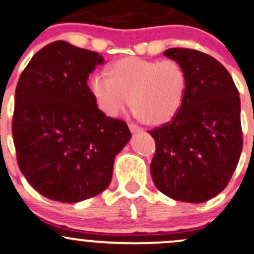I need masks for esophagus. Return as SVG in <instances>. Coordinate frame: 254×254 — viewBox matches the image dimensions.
I'll return each instance as SVG.
<instances>
[{
  "mask_svg": "<svg viewBox=\"0 0 254 254\" xmlns=\"http://www.w3.org/2000/svg\"><path fill=\"white\" fill-rule=\"evenodd\" d=\"M128 127H129V130L132 133H139V132H142V128H140L139 126H137V125H134V124H129L128 125Z\"/></svg>",
  "mask_w": 254,
  "mask_h": 254,
  "instance_id": "1",
  "label": "esophagus"
}]
</instances>
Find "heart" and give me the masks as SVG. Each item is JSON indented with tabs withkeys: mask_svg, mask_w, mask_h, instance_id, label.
<instances>
[{
	"mask_svg": "<svg viewBox=\"0 0 254 254\" xmlns=\"http://www.w3.org/2000/svg\"><path fill=\"white\" fill-rule=\"evenodd\" d=\"M109 73L97 72L89 81L90 92L106 116H119L130 99L134 117L160 125L182 106L187 72L177 60L124 58L111 64Z\"/></svg>",
	"mask_w": 254,
	"mask_h": 254,
	"instance_id": "b5f03b06",
	"label": "heart"
}]
</instances>
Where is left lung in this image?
I'll return each instance as SVG.
<instances>
[{
    "label": "left lung",
    "instance_id": "left-lung-1",
    "mask_svg": "<svg viewBox=\"0 0 254 254\" xmlns=\"http://www.w3.org/2000/svg\"><path fill=\"white\" fill-rule=\"evenodd\" d=\"M164 55L184 67L187 90L172 121L149 130L157 145L150 174L167 196L205 202L227 187L242 152L240 95L215 58L187 48Z\"/></svg>",
    "mask_w": 254,
    "mask_h": 254
}]
</instances>
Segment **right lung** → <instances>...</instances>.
I'll return each instance as SVG.
<instances>
[{"label": "right lung", "mask_w": 254, "mask_h": 254, "mask_svg": "<svg viewBox=\"0 0 254 254\" xmlns=\"http://www.w3.org/2000/svg\"><path fill=\"white\" fill-rule=\"evenodd\" d=\"M104 63L99 53L58 41L32 58L17 84V162L29 184L54 201L72 204L104 191L132 137L126 122L100 111L86 84Z\"/></svg>", "instance_id": "obj_1"}]
</instances>
